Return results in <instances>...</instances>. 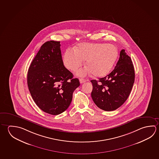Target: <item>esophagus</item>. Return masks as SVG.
Returning a JSON list of instances; mask_svg holds the SVG:
<instances>
[{
	"instance_id": "esophagus-1",
	"label": "esophagus",
	"mask_w": 159,
	"mask_h": 159,
	"mask_svg": "<svg viewBox=\"0 0 159 159\" xmlns=\"http://www.w3.org/2000/svg\"><path fill=\"white\" fill-rule=\"evenodd\" d=\"M79 81H80V83L81 84H83L86 81V80L84 79L81 78L79 79Z\"/></svg>"
}]
</instances>
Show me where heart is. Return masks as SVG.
Segmentation results:
<instances>
[{"label":"heart","instance_id":"b5f03b06","mask_svg":"<svg viewBox=\"0 0 159 159\" xmlns=\"http://www.w3.org/2000/svg\"><path fill=\"white\" fill-rule=\"evenodd\" d=\"M118 50L111 44L82 43L75 49L67 48L63 56V63L67 69L75 71L86 60L88 66L81 69V76L93 73L95 76L106 75L111 70L118 57Z\"/></svg>","mask_w":159,"mask_h":159}]
</instances>
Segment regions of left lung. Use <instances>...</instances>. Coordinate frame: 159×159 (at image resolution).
Wrapping results in <instances>:
<instances>
[{
    "label": "left lung",
    "instance_id": "left-lung-1",
    "mask_svg": "<svg viewBox=\"0 0 159 159\" xmlns=\"http://www.w3.org/2000/svg\"><path fill=\"white\" fill-rule=\"evenodd\" d=\"M134 70L131 57L125 50L114 70L98 80L90 81L93 85L92 99L98 108L105 111L118 108L127 99L134 81Z\"/></svg>",
    "mask_w": 159,
    "mask_h": 159
}]
</instances>
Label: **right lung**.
Wrapping results in <instances>:
<instances>
[{
    "mask_svg": "<svg viewBox=\"0 0 159 159\" xmlns=\"http://www.w3.org/2000/svg\"><path fill=\"white\" fill-rule=\"evenodd\" d=\"M60 42L50 41L41 46L29 67L28 89L34 102L48 114L66 111L74 91L80 85L78 79L65 67Z\"/></svg>",
    "mask_w": 159,
    "mask_h": 159,
    "instance_id": "1",
    "label": "right lung"
}]
</instances>
